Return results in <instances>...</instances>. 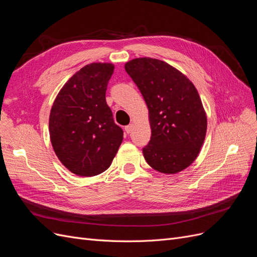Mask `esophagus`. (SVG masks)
<instances>
[{"label":"esophagus","instance_id":"obj_1","mask_svg":"<svg viewBox=\"0 0 257 257\" xmlns=\"http://www.w3.org/2000/svg\"><path fill=\"white\" fill-rule=\"evenodd\" d=\"M133 128H134V125H133V124H130V125L125 126V132H126L127 134H131L132 132H133Z\"/></svg>","mask_w":257,"mask_h":257}]
</instances>
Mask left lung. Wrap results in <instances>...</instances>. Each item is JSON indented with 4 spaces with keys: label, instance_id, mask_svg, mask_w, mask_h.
I'll list each match as a JSON object with an SVG mask.
<instances>
[{
    "label": "left lung",
    "instance_id": "obj_1",
    "mask_svg": "<svg viewBox=\"0 0 257 257\" xmlns=\"http://www.w3.org/2000/svg\"><path fill=\"white\" fill-rule=\"evenodd\" d=\"M149 110L151 139L145 160L162 174L174 175L196 160L207 133V114L195 85L164 61L137 58L124 65Z\"/></svg>",
    "mask_w": 257,
    "mask_h": 257
}]
</instances>
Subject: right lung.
I'll return each instance as SVG.
<instances>
[{"mask_svg":"<svg viewBox=\"0 0 257 257\" xmlns=\"http://www.w3.org/2000/svg\"><path fill=\"white\" fill-rule=\"evenodd\" d=\"M111 63H91L62 87L49 115L51 145L69 172L93 177L109 168L123 141L106 103Z\"/></svg>","mask_w":257,"mask_h":257,"instance_id":"1","label":"right lung"}]
</instances>
